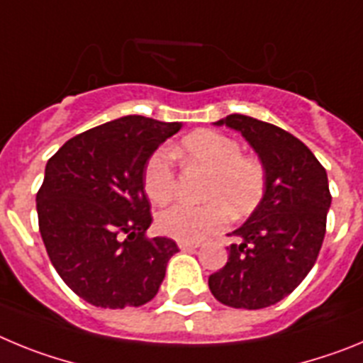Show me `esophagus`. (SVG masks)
I'll return each mask as SVG.
<instances>
[{
  "instance_id": "34e87169",
  "label": "esophagus",
  "mask_w": 363,
  "mask_h": 363,
  "mask_svg": "<svg viewBox=\"0 0 363 363\" xmlns=\"http://www.w3.org/2000/svg\"><path fill=\"white\" fill-rule=\"evenodd\" d=\"M178 247H179V249H182V251H194V249H198V247H200V243H196V242H182V240H179Z\"/></svg>"
}]
</instances>
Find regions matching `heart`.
I'll use <instances>...</instances> for the list:
<instances>
[{
  "instance_id": "b5f03b06",
  "label": "heart",
  "mask_w": 363,
  "mask_h": 363,
  "mask_svg": "<svg viewBox=\"0 0 363 363\" xmlns=\"http://www.w3.org/2000/svg\"><path fill=\"white\" fill-rule=\"evenodd\" d=\"M179 152L191 165L209 171L203 205L176 203L158 214L160 233L182 242H200L216 233L234 216L249 214L264 198L267 172L264 163L243 156L233 138L214 130H196L182 140ZM143 189L150 201L165 203L174 192V167L165 149L152 152L143 171Z\"/></svg>"
}]
</instances>
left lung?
<instances>
[{
    "label": "left lung",
    "mask_w": 363,
    "mask_h": 363,
    "mask_svg": "<svg viewBox=\"0 0 363 363\" xmlns=\"http://www.w3.org/2000/svg\"><path fill=\"white\" fill-rule=\"evenodd\" d=\"M216 125L238 130L267 172L262 201L230 236L225 267L209 277L218 301L234 309H264L289 296L309 274L325 236L331 192L322 163L303 143L280 129L243 114Z\"/></svg>",
    "instance_id": "8db88e82"
}]
</instances>
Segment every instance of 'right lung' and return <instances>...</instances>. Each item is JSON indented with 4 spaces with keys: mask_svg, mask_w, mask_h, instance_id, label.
Masks as SVG:
<instances>
[{
    "mask_svg": "<svg viewBox=\"0 0 363 363\" xmlns=\"http://www.w3.org/2000/svg\"><path fill=\"white\" fill-rule=\"evenodd\" d=\"M182 123L123 116L89 129L45 167L36 209L54 269L96 307L123 309L152 300L178 252L171 238H149L143 171Z\"/></svg>",
    "mask_w": 363,
    "mask_h": 363,
    "instance_id": "1",
    "label": "right lung"
}]
</instances>
